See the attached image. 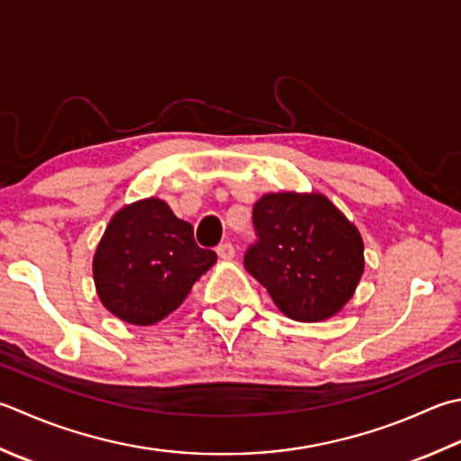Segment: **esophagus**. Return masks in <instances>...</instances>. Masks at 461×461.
Returning a JSON list of instances; mask_svg holds the SVG:
<instances>
[{
    "label": "esophagus",
    "instance_id": "1",
    "mask_svg": "<svg viewBox=\"0 0 461 461\" xmlns=\"http://www.w3.org/2000/svg\"><path fill=\"white\" fill-rule=\"evenodd\" d=\"M218 256L221 259H231L233 256H236V248H233L230 241H223V243H220V246H218Z\"/></svg>",
    "mask_w": 461,
    "mask_h": 461
}]
</instances>
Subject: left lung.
Segmentation results:
<instances>
[{
	"mask_svg": "<svg viewBox=\"0 0 461 461\" xmlns=\"http://www.w3.org/2000/svg\"><path fill=\"white\" fill-rule=\"evenodd\" d=\"M251 223L243 266L287 318L321 321L344 308L364 274V241L328 197L267 194Z\"/></svg>",
	"mask_w": 461,
	"mask_h": 461,
	"instance_id": "left-lung-1",
	"label": "left lung"
}]
</instances>
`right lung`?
<instances>
[{
    "instance_id": "right-lung-1",
    "label": "right lung",
    "mask_w": 461,
    "mask_h": 461,
    "mask_svg": "<svg viewBox=\"0 0 461 461\" xmlns=\"http://www.w3.org/2000/svg\"><path fill=\"white\" fill-rule=\"evenodd\" d=\"M215 259L213 249L197 246L192 225L149 197L113 215L95 251L94 279L113 315L151 326L182 305Z\"/></svg>"
}]
</instances>
